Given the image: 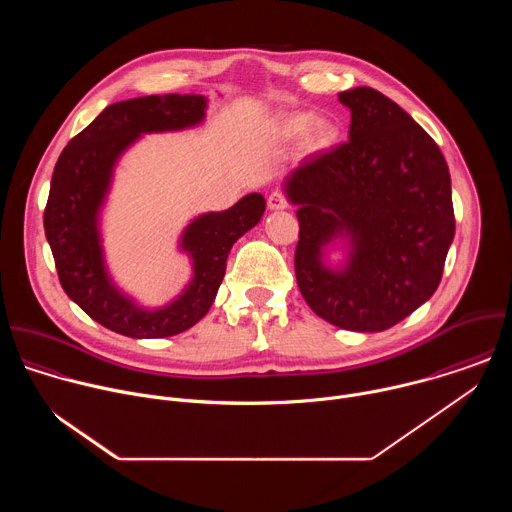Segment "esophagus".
Instances as JSON below:
<instances>
[{"instance_id": "34e87169", "label": "esophagus", "mask_w": 512, "mask_h": 512, "mask_svg": "<svg viewBox=\"0 0 512 512\" xmlns=\"http://www.w3.org/2000/svg\"><path fill=\"white\" fill-rule=\"evenodd\" d=\"M267 206H269L271 210H283V208H287V198H285V194H283L281 190L271 192L269 198H267Z\"/></svg>"}]
</instances>
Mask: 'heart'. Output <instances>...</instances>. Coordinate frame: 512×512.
<instances>
[{
    "instance_id": "heart-1",
    "label": "heart",
    "mask_w": 512,
    "mask_h": 512,
    "mask_svg": "<svg viewBox=\"0 0 512 512\" xmlns=\"http://www.w3.org/2000/svg\"><path fill=\"white\" fill-rule=\"evenodd\" d=\"M279 131L287 139H296L306 133L308 148L314 152L332 148L340 135L338 125L330 117H314L308 111H298V113L287 115L281 121Z\"/></svg>"
}]
</instances>
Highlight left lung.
<instances>
[{
  "label": "left lung",
  "instance_id": "8db88e82",
  "mask_svg": "<svg viewBox=\"0 0 512 512\" xmlns=\"http://www.w3.org/2000/svg\"><path fill=\"white\" fill-rule=\"evenodd\" d=\"M348 141L285 178L298 206L296 277L306 304L352 332H381L425 304L442 281L456 218L448 164L427 131L371 87L338 95ZM351 239L342 270L323 247Z\"/></svg>",
  "mask_w": 512,
  "mask_h": 512
}]
</instances>
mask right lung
<instances>
[{
    "label": "right lung",
    "mask_w": 512,
    "mask_h": 512,
    "mask_svg": "<svg viewBox=\"0 0 512 512\" xmlns=\"http://www.w3.org/2000/svg\"><path fill=\"white\" fill-rule=\"evenodd\" d=\"M202 95H150L109 105L62 150L44 208V231L66 296L105 328L129 338L174 336L206 316L241 235L265 212L257 192L223 212H206L186 227L180 247L194 277L172 304L145 310L113 285L101 249L99 210L119 156L141 135L178 131L204 119Z\"/></svg>",
    "instance_id": "right-lung-1"
}]
</instances>
